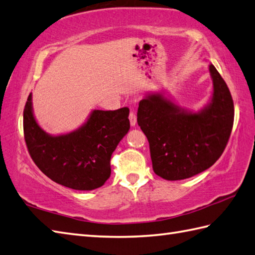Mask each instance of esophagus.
Segmentation results:
<instances>
[{
    "mask_svg": "<svg viewBox=\"0 0 255 255\" xmlns=\"http://www.w3.org/2000/svg\"><path fill=\"white\" fill-rule=\"evenodd\" d=\"M129 121H130V125L131 126H134L135 123H137V115H135L134 112H130L129 114Z\"/></svg>",
    "mask_w": 255,
    "mask_h": 255,
    "instance_id": "1",
    "label": "esophagus"
}]
</instances>
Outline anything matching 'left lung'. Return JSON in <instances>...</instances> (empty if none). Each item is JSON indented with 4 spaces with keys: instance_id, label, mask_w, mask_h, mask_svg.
I'll use <instances>...</instances> for the list:
<instances>
[{
    "instance_id": "obj_1",
    "label": "left lung",
    "mask_w": 255,
    "mask_h": 255,
    "mask_svg": "<svg viewBox=\"0 0 255 255\" xmlns=\"http://www.w3.org/2000/svg\"><path fill=\"white\" fill-rule=\"evenodd\" d=\"M214 92L199 113L180 110L161 94L141 100L137 122L150 145L154 173L180 180L202 173L221 157L234 125V101L226 82L210 65Z\"/></svg>"
}]
</instances>
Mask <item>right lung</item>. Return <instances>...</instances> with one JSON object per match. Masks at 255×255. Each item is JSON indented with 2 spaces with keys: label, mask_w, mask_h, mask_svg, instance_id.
Masks as SVG:
<instances>
[{
  "label": "right lung",
  "mask_w": 255,
  "mask_h": 255,
  "mask_svg": "<svg viewBox=\"0 0 255 255\" xmlns=\"http://www.w3.org/2000/svg\"><path fill=\"white\" fill-rule=\"evenodd\" d=\"M129 109L96 110L84 126L62 135L47 134L32 114L31 93L23 109L29 154L42 173L75 190H93L111 176V156L130 128Z\"/></svg>",
  "instance_id": "add662e5"
}]
</instances>
